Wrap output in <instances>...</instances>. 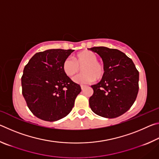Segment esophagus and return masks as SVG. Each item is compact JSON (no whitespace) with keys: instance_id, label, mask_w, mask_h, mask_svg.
I'll return each mask as SVG.
<instances>
[{"instance_id":"34e87169","label":"esophagus","mask_w":159,"mask_h":159,"mask_svg":"<svg viewBox=\"0 0 159 159\" xmlns=\"http://www.w3.org/2000/svg\"><path fill=\"white\" fill-rule=\"evenodd\" d=\"M80 88H81L82 90H83L85 88H86V85H80Z\"/></svg>"}]
</instances>
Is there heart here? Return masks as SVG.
<instances>
[{
  "instance_id": "obj_1",
  "label": "heart",
  "mask_w": 159,
  "mask_h": 159,
  "mask_svg": "<svg viewBox=\"0 0 159 159\" xmlns=\"http://www.w3.org/2000/svg\"><path fill=\"white\" fill-rule=\"evenodd\" d=\"M98 60V57L95 52L83 50L74 56V60L65 59L62 63V70L66 76L72 78L79 73L82 68L83 73L74 79V81L77 83L85 84L95 79L99 80L105 74V67Z\"/></svg>"
}]
</instances>
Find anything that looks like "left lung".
Here are the masks:
<instances>
[{"mask_svg":"<svg viewBox=\"0 0 159 159\" xmlns=\"http://www.w3.org/2000/svg\"><path fill=\"white\" fill-rule=\"evenodd\" d=\"M102 57L105 74L100 82L91 85L90 109L97 115L114 118L121 116L135 101L139 90V71L133 60L116 49L90 48Z\"/></svg>","mask_w":159,"mask_h":159,"instance_id":"obj_1","label":"left lung"}]
</instances>
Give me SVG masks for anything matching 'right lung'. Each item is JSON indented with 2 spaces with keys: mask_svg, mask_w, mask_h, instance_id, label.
Segmentation results:
<instances>
[{
  "mask_svg": "<svg viewBox=\"0 0 159 159\" xmlns=\"http://www.w3.org/2000/svg\"><path fill=\"white\" fill-rule=\"evenodd\" d=\"M74 51L51 49L37 52L24 69L22 95L29 110L40 119L55 121L73 109L81 88L64 73L62 63Z\"/></svg>",
  "mask_w": 159,
  "mask_h": 159,
  "instance_id": "obj_1",
  "label": "right lung"
}]
</instances>
